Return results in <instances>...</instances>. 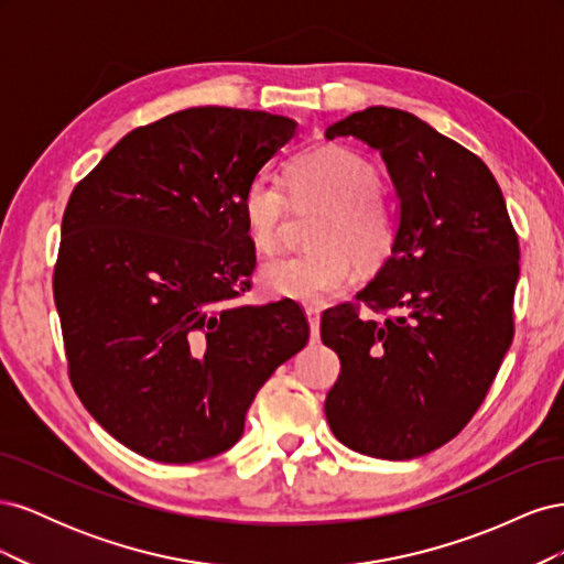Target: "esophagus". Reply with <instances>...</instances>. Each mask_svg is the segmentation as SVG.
<instances>
[{
	"label": "esophagus",
	"instance_id": "1",
	"mask_svg": "<svg viewBox=\"0 0 564 564\" xmlns=\"http://www.w3.org/2000/svg\"><path fill=\"white\" fill-rule=\"evenodd\" d=\"M305 317H308L313 340H317L319 338V308H315V305H308V308H305Z\"/></svg>",
	"mask_w": 564,
	"mask_h": 564
}]
</instances>
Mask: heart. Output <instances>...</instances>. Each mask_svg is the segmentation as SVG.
<instances>
[{
	"mask_svg": "<svg viewBox=\"0 0 564 564\" xmlns=\"http://www.w3.org/2000/svg\"><path fill=\"white\" fill-rule=\"evenodd\" d=\"M286 185L294 199H315L327 207L313 237V251L265 261L259 282L270 296L319 303L344 286L355 261L381 265L395 242V226L381 202L377 166L338 145L301 152L286 166ZM282 183L265 174L251 178L242 195V216L256 249H278L286 216Z\"/></svg>",
	"mask_w": 564,
	"mask_h": 564,
	"instance_id": "b5f03b06",
	"label": "heart"
}]
</instances>
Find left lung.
Listing matches in <instances>:
<instances>
[{"mask_svg": "<svg viewBox=\"0 0 564 564\" xmlns=\"http://www.w3.org/2000/svg\"><path fill=\"white\" fill-rule=\"evenodd\" d=\"M324 135L379 150L398 195L390 256L355 296L390 315L362 319L350 303L322 315L340 360L324 414L355 452L416 458L460 433L510 348L518 235L487 164L416 115L373 106Z\"/></svg>", "mask_w": 564, "mask_h": 564, "instance_id": "obj_1", "label": "left lung"}]
</instances>
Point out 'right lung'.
I'll use <instances>...</instances> for the list:
<instances>
[{
	"label": "right lung",
	"instance_id": "right-lung-1",
	"mask_svg": "<svg viewBox=\"0 0 564 564\" xmlns=\"http://www.w3.org/2000/svg\"><path fill=\"white\" fill-rule=\"evenodd\" d=\"M282 115L187 108L129 131L65 207L54 299L87 412L162 464L230 449L256 392L308 344L294 301L242 303L251 178L294 139Z\"/></svg>",
	"mask_w": 564,
	"mask_h": 564
}]
</instances>
